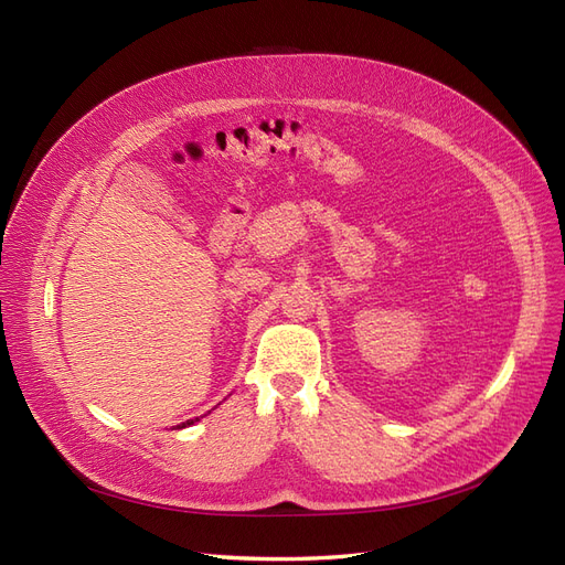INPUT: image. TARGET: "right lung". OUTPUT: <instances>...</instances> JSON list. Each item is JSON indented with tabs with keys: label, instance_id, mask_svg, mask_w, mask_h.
Segmentation results:
<instances>
[{
	"label": "right lung",
	"instance_id": "add662e5",
	"mask_svg": "<svg viewBox=\"0 0 565 565\" xmlns=\"http://www.w3.org/2000/svg\"><path fill=\"white\" fill-rule=\"evenodd\" d=\"M191 424H193V419H191V422H185V424H181V426H191Z\"/></svg>",
	"mask_w": 565,
	"mask_h": 565
}]
</instances>
